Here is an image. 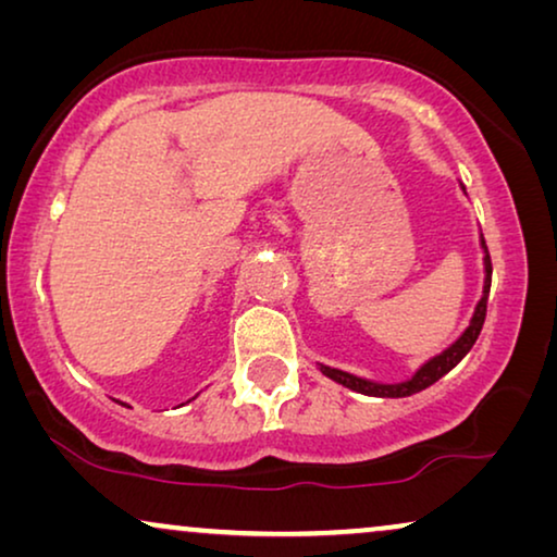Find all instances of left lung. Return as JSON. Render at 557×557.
<instances>
[{
  "label": "left lung",
  "mask_w": 557,
  "mask_h": 557,
  "mask_svg": "<svg viewBox=\"0 0 557 557\" xmlns=\"http://www.w3.org/2000/svg\"><path fill=\"white\" fill-rule=\"evenodd\" d=\"M482 248L486 253V243L482 238ZM484 294L482 299H479L476 309H474V317H471V324L467 326V332L461 334L459 339L454 342L451 347L444 349V352L433 357L423 364L421 370L416 372L413 377L406 380V383H395V385H383V383H372V380H364V377H357V375H349V372H342V370H334V368H326V364H319V370L324 372L326 377H332L334 383L349 387V391L355 393H362V395H372V398H406V395H413V393H421L425 387L436 383L446 375L448 370H454L456 364H459L463 357L471 347H474V342L479 337V332H482L484 326V319H486V299H490V286H492V258L490 253L484 256Z\"/></svg>",
  "instance_id": "left-lung-1"
}]
</instances>
